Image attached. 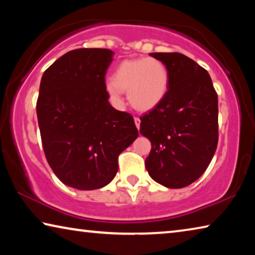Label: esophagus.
<instances>
[{
    "label": "esophagus",
    "mask_w": 255,
    "mask_h": 255,
    "mask_svg": "<svg viewBox=\"0 0 255 255\" xmlns=\"http://www.w3.org/2000/svg\"><path fill=\"white\" fill-rule=\"evenodd\" d=\"M133 120H135V125H136V127H137V129H139L140 128V119L139 118H135V119H133Z\"/></svg>",
    "instance_id": "1"
}]
</instances>
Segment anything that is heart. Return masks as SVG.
<instances>
[{
	"label": "heart",
	"mask_w": 255,
	"mask_h": 255,
	"mask_svg": "<svg viewBox=\"0 0 255 255\" xmlns=\"http://www.w3.org/2000/svg\"><path fill=\"white\" fill-rule=\"evenodd\" d=\"M170 75L165 64L156 58L126 59L118 64L106 92L110 101L120 106L123 92L133 109L146 112L153 110L166 97Z\"/></svg>",
	"instance_id": "1"
}]
</instances>
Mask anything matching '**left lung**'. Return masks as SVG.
Returning <instances> with one entry per match:
<instances>
[{"label":"left lung","instance_id":"8db88e82","mask_svg":"<svg viewBox=\"0 0 255 255\" xmlns=\"http://www.w3.org/2000/svg\"><path fill=\"white\" fill-rule=\"evenodd\" d=\"M165 64L169 91L140 118L152 149L145 161L155 182L171 189L191 184L208 167L218 143V98L205 68L180 53H150Z\"/></svg>","mask_w":255,"mask_h":255}]
</instances>
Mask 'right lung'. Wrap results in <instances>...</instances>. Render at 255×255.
<instances>
[{
  "label": "right lung",
  "instance_id": "right-lung-1",
  "mask_svg": "<svg viewBox=\"0 0 255 255\" xmlns=\"http://www.w3.org/2000/svg\"><path fill=\"white\" fill-rule=\"evenodd\" d=\"M114 51L80 48L42 74L37 117L51 170L64 184L94 190L118 172V156L138 137L131 115L108 101L105 75Z\"/></svg>",
  "mask_w": 255,
  "mask_h": 255
}]
</instances>
